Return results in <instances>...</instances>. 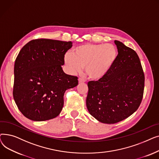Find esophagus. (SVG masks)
Segmentation results:
<instances>
[{
  "instance_id": "esophagus-1",
  "label": "esophagus",
  "mask_w": 159,
  "mask_h": 159,
  "mask_svg": "<svg viewBox=\"0 0 159 159\" xmlns=\"http://www.w3.org/2000/svg\"><path fill=\"white\" fill-rule=\"evenodd\" d=\"M85 82V79H84L83 78H79V83H83Z\"/></svg>"
}]
</instances>
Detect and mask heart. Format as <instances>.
Returning a JSON list of instances; mask_svg holds the SVG:
<instances>
[{
    "instance_id": "b5f03b06",
    "label": "heart",
    "mask_w": 159,
    "mask_h": 159,
    "mask_svg": "<svg viewBox=\"0 0 159 159\" xmlns=\"http://www.w3.org/2000/svg\"><path fill=\"white\" fill-rule=\"evenodd\" d=\"M117 54L113 44H86L75 48L73 54H66L64 62L70 73H76L85 68L89 79L98 80L110 71Z\"/></svg>"
}]
</instances>
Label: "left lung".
<instances>
[{
    "mask_svg": "<svg viewBox=\"0 0 159 159\" xmlns=\"http://www.w3.org/2000/svg\"><path fill=\"white\" fill-rule=\"evenodd\" d=\"M116 59L105 76L88 83V110L98 121L115 124L137 110L143 98L144 73L137 53L121 42L114 41Z\"/></svg>",
    "mask_w": 159,
    "mask_h": 159,
    "instance_id": "8db88e82",
    "label": "left lung"
}]
</instances>
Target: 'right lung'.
Listing matches in <instances>:
<instances>
[{"instance_id":"right-lung-1","label":"right lung","mask_w":159,"mask_h":159,"mask_svg":"<svg viewBox=\"0 0 159 159\" xmlns=\"http://www.w3.org/2000/svg\"><path fill=\"white\" fill-rule=\"evenodd\" d=\"M71 41L47 39L32 40L16 57L13 95L26 118L44 121L55 118L64 106L66 90L77 86L78 77L62 68Z\"/></svg>"}]
</instances>
